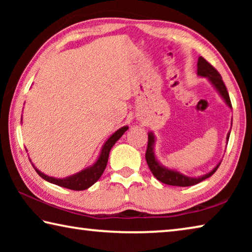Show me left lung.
I'll return each mask as SVG.
<instances>
[{
	"mask_svg": "<svg viewBox=\"0 0 252 252\" xmlns=\"http://www.w3.org/2000/svg\"><path fill=\"white\" fill-rule=\"evenodd\" d=\"M198 74L200 76H207V78L210 80V82L215 85L217 90L219 91V93L221 94V96L223 97L224 101L227 102V104L230 106V108H232L229 93L227 91V88H225L220 73L215 69V66H212L210 63H209L207 60L202 57H200L198 61ZM229 136H230V133H228L227 135V140H229ZM153 143H155V136H153L152 133H149L148 147L146 151L147 163L149 165V168H150L153 176H155L158 180L161 181L162 183H165V185L177 186V187L194 186L197 185V183L203 181L204 179L211 177L212 174L217 171V169L219 168V165L221 163L220 162V163L217 165L211 172L204 174V176L200 178H191V177L183 176V174L180 172L173 171V170H169L162 167L159 162L157 161L155 157V152H153Z\"/></svg>",
	"mask_w": 252,
	"mask_h": 252,
	"instance_id": "8db88e82",
	"label": "left lung"
}]
</instances>
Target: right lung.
Masks as SVG:
<instances>
[{
	"label": "right lung",
	"mask_w": 252,
	"mask_h": 252,
	"mask_svg": "<svg viewBox=\"0 0 252 252\" xmlns=\"http://www.w3.org/2000/svg\"><path fill=\"white\" fill-rule=\"evenodd\" d=\"M126 130H127V126H123L121 129H119L118 131L114 132V133L110 136L108 141L104 143L103 148H102L101 155L95 163L93 164L91 168L85 169L83 171L74 174V176L65 178V179H55L52 177L45 176L44 173L40 172L35 167L33 168L35 169V171L42 179H44V180L49 181L51 183H54V185L57 186L66 188V189H71L74 191H81V190L88 189V188H90L93 183H95L97 180H99L100 177L102 176V173L104 172L106 163H108L109 153H110L111 148L114 146V143L121 138Z\"/></svg>",
	"instance_id": "obj_1"
}]
</instances>
